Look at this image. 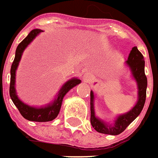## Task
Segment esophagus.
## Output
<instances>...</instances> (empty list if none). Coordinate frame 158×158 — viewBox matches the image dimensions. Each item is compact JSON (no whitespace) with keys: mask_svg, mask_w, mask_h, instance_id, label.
<instances>
[{"mask_svg":"<svg viewBox=\"0 0 158 158\" xmlns=\"http://www.w3.org/2000/svg\"><path fill=\"white\" fill-rule=\"evenodd\" d=\"M91 78H92L91 76H89V75H88V74L84 76V80H85L86 81H90V80H91Z\"/></svg>","mask_w":158,"mask_h":158,"instance_id":"obj_1","label":"esophagus"}]
</instances>
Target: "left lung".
Instances as JSON below:
<instances>
[{"label": "left lung", "instance_id": "left-lung-1", "mask_svg": "<svg viewBox=\"0 0 158 158\" xmlns=\"http://www.w3.org/2000/svg\"><path fill=\"white\" fill-rule=\"evenodd\" d=\"M127 65L131 68L132 75L136 79L138 85V101L135 107L126 113L117 117L113 125L105 124L103 122L96 118L94 112V95L90 92V123L93 128L99 133L108 135H119L132 122L136 119L141 113L144 106L146 99V89H147V77L144 73V58L137 48L134 47L130 53L128 60L126 61Z\"/></svg>", "mask_w": 158, "mask_h": 158}]
</instances>
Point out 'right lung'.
I'll use <instances>...</instances> for the list:
<instances>
[{"mask_svg":"<svg viewBox=\"0 0 158 158\" xmlns=\"http://www.w3.org/2000/svg\"><path fill=\"white\" fill-rule=\"evenodd\" d=\"M41 32H42L41 29H34V30H32L31 32L27 35V36L17 46L16 51H15V60L13 62L11 69H10L11 77H10L9 95H10V97L12 99L14 104L17 107L18 110L20 111L21 115L25 119H27L28 121L34 122H48L54 120L58 116L61 106H62V99H63L64 96L67 94V92L69 91V89H71L73 87L79 84L81 82V81L79 79L74 78V79H71L70 81H67L66 83L62 86L61 90L59 91V94H58V96H57L56 99L55 100V102L52 104L45 107V108L36 109V108L29 107L26 105V104H24L22 102L19 100V98L16 96V93H15V70L17 69L20 60H21L23 50L25 49V48L27 47L30 42H32L33 39L39 33Z\"/></svg>","mask_w":158,"mask_h":158,"instance_id":"right-lung-1","label":"right lung"}]
</instances>
